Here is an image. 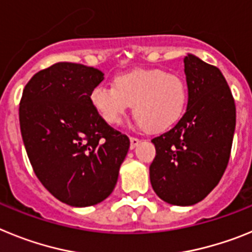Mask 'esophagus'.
<instances>
[{"mask_svg":"<svg viewBox=\"0 0 252 252\" xmlns=\"http://www.w3.org/2000/svg\"><path fill=\"white\" fill-rule=\"evenodd\" d=\"M139 142H140V140L137 139V137H132V136H131L130 137V148L131 149H135L137 145H139Z\"/></svg>","mask_w":252,"mask_h":252,"instance_id":"1","label":"esophagus"}]
</instances>
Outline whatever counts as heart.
<instances>
[{
	"label": "heart",
	"mask_w": 252,
	"mask_h": 252,
	"mask_svg": "<svg viewBox=\"0 0 252 252\" xmlns=\"http://www.w3.org/2000/svg\"><path fill=\"white\" fill-rule=\"evenodd\" d=\"M90 101L101 119L119 125L130 106L141 127L151 131L169 128L183 116L188 102V86L183 75L162 69H135L117 75L113 87L95 86Z\"/></svg>",
	"instance_id": "1"
}]
</instances>
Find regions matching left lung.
Segmentation results:
<instances>
[{
    "instance_id": "1",
    "label": "left lung",
    "mask_w": 252,
    "mask_h": 252,
    "mask_svg": "<svg viewBox=\"0 0 252 252\" xmlns=\"http://www.w3.org/2000/svg\"><path fill=\"white\" fill-rule=\"evenodd\" d=\"M184 73L186 113L171 130L151 140L157 149L151 186L174 206L198 203L217 186L230 160L236 126L235 101L221 70L188 54Z\"/></svg>"
}]
</instances>
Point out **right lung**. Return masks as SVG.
<instances>
[{
    "instance_id": "1",
    "label": "right lung",
    "mask_w": 252,
    "mask_h": 252,
    "mask_svg": "<svg viewBox=\"0 0 252 252\" xmlns=\"http://www.w3.org/2000/svg\"><path fill=\"white\" fill-rule=\"evenodd\" d=\"M98 69L57 63L31 78L20 102V128L35 174L51 194L88 207L112 193L130 140L107 125L90 101Z\"/></svg>"
}]
</instances>
